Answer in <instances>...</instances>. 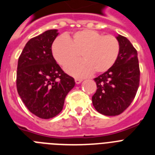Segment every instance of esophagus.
<instances>
[{
  "instance_id": "34e87169",
  "label": "esophagus",
  "mask_w": 155,
  "mask_h": 155,
  "mask_svg": "<svg viewBox=\"0 0 155 155\" xmlns=\"http://www.w3.org/2000/svg\"><path fill=\"white\" fill-rule=\"evenodd\" d=\"M75 84H80V83L82 82V80H81V79H78V78H75Z\"/></svg>"
}]
</instances>
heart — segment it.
<instances>
[{"label": "heart", "instance_id": "1", "mask_svg": "<svg viewBox=\"0 0 155 155\" xmlns=\"http://www.w3.org/2000/svg\"><path fill=\"white\" fill-rule=\"evenodd\" d=\"M52 53L60 65L67 66L79 58L83 59L66 68L68 73L84 77L108 71L117 59L120 42L112 35H103L92 30H82L71 37L58 38L52 46Z\"/></svg>", "mask_w": 155, "mask_h": 155}]
</instances>
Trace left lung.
I'll return each instance as SVG.
<instances>
[{
	"label": "left lung",
	"mask_w": 155,
	"mask_h": 155,
	"mask_svg": "<svg viewBox=\"0 0 155 155\" xmlns=\"http://www.w3.org/2000/svg\"><path fill=\"white\" fill-rule=\"evenodd\" d=\"M120 53L115 64L95 78L97 89L92 104L105 116L122 113L134 99L139 87L140 69L137 50L127 38L118 35Z\"/></svg>",
	"instance_id": "8db88e82"
}]
</instances>
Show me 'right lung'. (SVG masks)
Instances as JSON below:
<instances>
[{
	"label": "right lung",
	"mask_w": 155,
	"mask_h": 155,
	"mask_svg": "<svg viewBox=\"0 0 155 155\" xmlns=\"http://www.w3.org/2000/svg\"><path fill=\"white\" fill-rule=\"evenodd\" d=\"M57 35V30H49L31 38L18 58V94L26 108L42 119L60 113L66 96L75 84L53 57L51 46Z\"/></svg>",
	"instance_id": "obj_1"
}]
</instances>
